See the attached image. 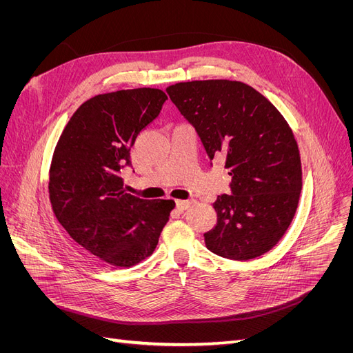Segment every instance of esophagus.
Returning <instances> with one entry per match:
<instances>
[{
  "instance_id": "obj_1",
  "label": "esophagus",
  "mask_w": 353,
  "mask_h": 353,
  "mask_svg": "<svg viewBox=\"0 0 353 353\" xmlns=\"http://www.w3.org/2000/svg\"><path fill=\"white\" fill-rule=\"evenodd\" d=\"M175 206H176V209H178L179 212H184V210H187V209L191 206V201H190V200H178V201L175 203Z\"/></svg>"
}]
</instances>
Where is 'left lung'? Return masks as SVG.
I'll return each instance as SVG.
<instances>
[{
  "label": "left lung",
  "mask_w": 353,
  "mask_h": 353,
  "mask_svg": "<svg viewBox=\"0 0 353 353\" xmlns=\"http://www.w3.org/2000/svg\"><path fill=\"white\" fill-rule=\"evenodd\" d=\"M194 128L209 156L223 157L228 194L213 208L218 222L206 248L222 258L249 261L271 250L294 216L302 190L297 143L284 117L243 82H179L166 90Z\"/></svg>",
  "instance_id": "1"
}]
</instances>
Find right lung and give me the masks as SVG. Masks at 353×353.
Returning a JSON list of instances; mask_svg holds the SVG:
<instances>
[{"instance_id":"add662e5","label":"right lung","mask_w":353,"mask_h":353,"mask_svg":"<svg viewBox=\"0 0 353 353\" xmlns=\"http://www.w3.org/2000/svg\"><path fill=\"white\" fill-rule=\"evenodd\" d=\"M168 100L154 88L100 94L73 113L50 168V200L61 227L81 249L128 268L150 256L174 209L123 191L121 170L131 147Z\"/></svg>"}]
</instances>
